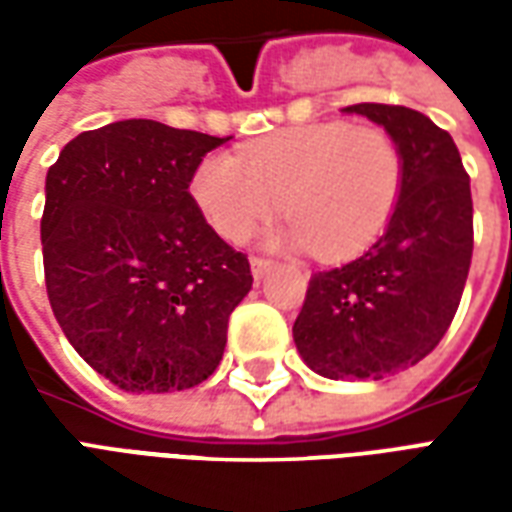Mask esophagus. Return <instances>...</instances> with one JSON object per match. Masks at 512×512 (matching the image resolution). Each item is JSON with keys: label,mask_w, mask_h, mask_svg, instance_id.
<instances>
[{"label": "esophagus", "mask_w": 512, "mask_h": 512, "mask_svg": "<svg viewBox=\"0 0 512 512\" xmlns=\"http://www.w3.org/2000/svg\"><path fill=\"white\" fill-rule=\"evenodd\" d=\"M249 266H252V277L263 279L268 274V268L274 266V263H271L268 257H252V260H249Z\"/></svg>", "instance_id": "obj_1"}]
</instances>
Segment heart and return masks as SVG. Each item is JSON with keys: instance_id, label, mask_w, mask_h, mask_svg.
<instances>
[{"instance_id": "obj_1", "label": "heart", "mask_w": 512, "mask_h": 512, "mask_svg": "<svg viewBox=\"0 0 512 512\" xmlns=\"http://www.w3.org/2000/svg\"><path fill=\"white\" fill-rule=\"evenodd\" d=\"M406 183V158L389 131L326 120L293 126L230 153L205 156L191 197L216 233L246 241L279 208L282 238L321 260H348L384 233Z\"/></svg>"}]
</instances>
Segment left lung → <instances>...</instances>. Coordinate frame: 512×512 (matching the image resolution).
I'll use <instances>...</instances> for the list:
<instances>
[{"label": "left lung", "instance_id": "left-lung-1", "mask_svg": "<svg viewBox=\"0 0 512 512\" xmlns=\"http://www.w3.org/2000/svg\"><path fill=\"white\" fill-rule=\"evenodd\" d=\"M345 112L395 136L406 183L376 244L310 277L293 340L326 378H386L439 345L472 266V189L452 136L417 109L354 104Z\"/></svg>", "mask_w": 512, "mask_h": 512}]
</instances>
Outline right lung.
<instances>
[{"label": "right lung", "mask_w": 512, "mask_h": 512, "mask_svg": "<svg viewBox=\"0 0 512 512\" xmlns=\"http://www.w3.org/2000/svg\"><path fill=\"white\" fill-rule=\"evenodd\" d=\"M222 136L120 120L62 147L40 219L54 318L95 373L126 392L202 384L252 288L244 252L189 194Z\"/></svg>", "instance_id": "obj_1"}]
</instances>
